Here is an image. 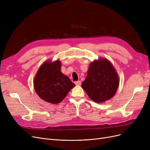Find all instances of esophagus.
I'll return each instance as SVG.
<instances>
[{
	"label": "esophagus",
	"instance_id": "1",
	"mask_svg": "<svg viewBox=\"0 0 150 150\" xmlns=\"http://www.w3.org/2000/svg\"><path fill=\"white\" fill-rule=\"evenodd\" d=\"M74 83H75L76 85H81V82L80 81H75Z\"/></svg>",
	"mask_w": 150,
	"mask_h": 150
}]
</instances>
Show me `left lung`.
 I'll use <instances>...</instances> for the list:
<instances>
[{
  "mask_svg": "<svg viewBox=\"0 0 150 150\" xmlns=\"http://www.w3.org/2000/svg\"><path fill=\"white\" fill-rule=\"evenodd\" d=\"M119 83L114 67L106 59L102 58L91 63L81 86L93 101L100 103L114 96Z\"/></svg>",
  "mask_w": 150,
  "mask_h": 150,
  "instance_id": "8db88e82",
  "label": "left lung"
}]
</instances>
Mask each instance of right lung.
I'll return each mask as SVG.
<instances>
[{
	"label": "right lung",
	"mask_w": 150,
	"mask_h": 150,
	"mask_svg": "<svg viewBox=\"0 0 150 150\" xmlns=\"http://www.w3.org/2000/svg\"><path fill=\"white\" fill-rule=\"evenodd\" d=\"M61 63L57 60L46 61L40 66L34 80V89L44 101L51 104L61 103L75 86L61 71Z\"/></svg>",
	"instance_id": "add662e5"
}]
</instances>
